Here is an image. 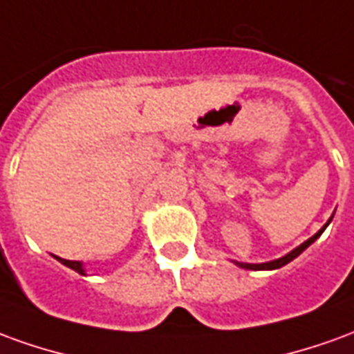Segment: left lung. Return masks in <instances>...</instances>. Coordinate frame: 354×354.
I'll return each mask as SVG.
<instances>
[{"label":"left lung","mask_w":354,"mask_h":354,"mask_svg":"<svg viewBox=\"0 0 354 354\" xmlns=\"http://www.w3.org/2000/svg\"><path fill=\"white\" fill-rule=\"evenodd\" d=\"M332 218H334V216H332ZM332 218L328 220V223L332 222ZM328 223H326V225H324V227H322V230L317 231V233H315V235H313L311 239H307L304 245H299V246H297V248H294L292 252H288V254H286V256H282V258H279V260L266 261V263H239V261H235V263H237L239 267H243V269H252V271H263V269H279V267L286 266V263H290V261L294 260V258H297V256L304 252L307 246L313 245V243H315V241H317V239H319L320 235H322V231L326 230Z\"/></svg>","instance_id":"left-lung-1"}]
</instances>
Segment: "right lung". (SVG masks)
Wrapping results in <instances>:
<instances>
[{
	"label": "right lung",
	"mask_w": 354,
	"mask_h": 354,
	"mask_svg": "<svg viewBox=\"0 0 354 354\" xmlns=\"http://www.w3.org/2000/svg\"><path fill=\"white\" fill-rule=\"evenodd\" d=\"M62 266L70 267V269H73V271H77L80 274H85V269H83V263L81 261H72V260H64V258H58V256H55Z\"/></svg>",
	"instance_id": "obj_1"
}]
</instances>
